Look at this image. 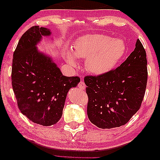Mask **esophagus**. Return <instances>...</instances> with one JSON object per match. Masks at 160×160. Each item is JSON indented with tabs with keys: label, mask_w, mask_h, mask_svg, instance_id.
Wrapping results in <instances>:
<instances>
[{
	"label": "esophagus",
	"mask_w": 160,
	"mask_h": 160,
	"mask_svg": "<svg viewBox=\"0 0 160 160\" xmlns=\"http://www.w3.org/2000/svg\"><path fill=\"white\" fill-rule=\"evenodd\" d=\"M78 88H79L80 89H82V90H83L86 88L85 83H84V82H82H82H80L79 83H78Z\"/></svg>",
	"instance_id": "34e87169"
}]
</instances>
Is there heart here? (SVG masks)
Instances as JSON below:
<instances>
[{
  "instance_id": "obj_1",
  "label": "heart",
  "mask_w": 160,
  "mask_h": 160,
  "mask_svg": "<svg viewBox=\"0 0 160 160\" xmlns=\"http://www.w3.org/2000/svg\"><path fill=\"white\" fill-rule=\"evenodd\" d=\"M125 53V44L120 39L95 34L81 38L74 44V52L64 51V57L71 64H77V57L87 58L86 69L95 75H103L113 69Z\"/></svg>"
}]
</instances>
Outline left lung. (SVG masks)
I'll return each instance as SVG.
<instances>
[{"label": "left lung", "instance_id": "8db88e82", "mask_svg": "<svg viewBox=\"0 0 160 160\" xmlns=\"http://www.w3.org/2000/svg\"><path fill=\"white\" fill-rule=\"evenodd\" d=\"M146 52L139 39L120 66L106 74L86 76L88 119L102 129L126 124L140 109L148 82Z\"/></svg>", "mask_w": 160, "mask_h": 160}]
</instances>
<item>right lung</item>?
Listing matches in <instances>:
<instances>
[{
  "mask_svg": "<svg viewBox=\"0 0 160 160\" xmlns=\"http://www.w3.org/2000/svg\"><path fill=\"white\" fill-rule=\"evenodd\" d=\"M50 30L32 26L21 37L13 53L12 86L20 112L35 123L56 124L62 116L67 93L80 82L65 77L49 57L37 49Z\"/></svg>",
  "mask_w": 160,
  "mask_h": 160,
  "instance_id": "obj_1",
  "label": "right lung"
}]
</instances>
